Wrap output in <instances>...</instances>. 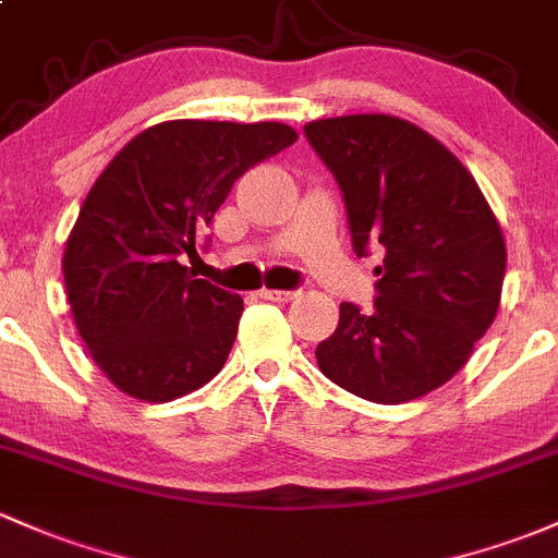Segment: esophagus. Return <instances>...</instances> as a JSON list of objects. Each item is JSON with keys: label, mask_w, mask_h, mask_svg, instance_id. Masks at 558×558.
Segmentation results:
<instances>
[{"label": "esophagus", "mask_w": 558, "mask_h": 558, "mask_svg": "<svg viewBox=\"0 0 558 558\" xmlns=\"http://www.w3.org/2000/svg\"><path fill=\"white\" fill-rule=\"evenodd\" d=\"M257 295H260L263 301L287 303V301H292V298H295V292H290V290H260V292H257Z\"/></svg>", "instance_id": "esophagus-1"}]
</instances>
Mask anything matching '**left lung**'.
I'll return each mask as SVG.
<instances>
[{
  "instance_id": "left-lung-1",
  "label": "left lung",
  "mask_w": 558,
  "mask_h": 558,
  "mask_svg": "<svg viewBox=\"0 0 558 558\" xmlns=\"http://www.w3.org/2000/svg\"><path fill=\"white\" fill-rule=\"evenodd\" d=\"M343 191L353 250L380 247L375 311L340 303L316 345L329 380L375 404L445 386L500 308L506 239L473 175L445 143L388 113L305 124Z\"/></svg>"
}]
</instances>
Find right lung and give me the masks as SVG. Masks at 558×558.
I'll return each mask as SVG.
<instances>
[{
  "label": "right lung",
  "instance_id": "right-lung-1",
  "mask_svg": "<svg viewBox=\"0 0 558 558\" xmlns=\"http://www.w3.org/2000/svg\"><path fill=\"white\" fill-rule=\"evenodd\" d=\"M295 141L281 122L172 119L100 172L65 239L63 281L89 356L119 391L165 404L223 369L244 301L191 277L181 255L196 253L236 178Z\"/></svg>",
  "mask_w": 558,
  "mask_h": 558
}]
</instances>
